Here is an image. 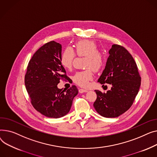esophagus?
I'll list each match as a JSON object with an SVG mask.
<instances>
[{
	"label": "esophagus",
	"mask_w": 157,
	"mask_h": 157,
	"mask_svg": "<svg viewBox=\"0 0 157 157\" xmlns=\"http://www.w3.org/2000/svg\"><path fill=\"white\" fill-rule=\"evenodd\" d=\"M88 90L87 89H79V93H86L87 92Z\"/></svg>",
	"instance_id": "obj_1"
}]
</instances>
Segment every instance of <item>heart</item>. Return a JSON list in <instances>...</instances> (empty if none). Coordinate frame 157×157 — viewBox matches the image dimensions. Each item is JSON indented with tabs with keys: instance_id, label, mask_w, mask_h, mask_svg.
Segmentation results:
<instances>
[{
	"instance_id": "heart-1",
	"label": "heart",
	"mask_w": 157,
	"mask_h": 157,
	"mask_svg": "<svg viewBox=\"0 0 157 157\" xmlns=\"http://www.w3.org/2000/svg\"><path fill=\"white\" fill-rule=\"evenodd\" d=\"M75 51L78 56L87 57L85 67L88 68L84 71L77 72L73 76V81L82 87H86L89 84V82L93 78V71L100 70L104 65L105 58L103 55L99 52L97 44L90 40H80L75 45ZM75 53L70 48L64 49L61 56V63L67 69L72 67L73 59H75ZM91 67L92 69H89Z\"/></svg>"
}]
</instances>
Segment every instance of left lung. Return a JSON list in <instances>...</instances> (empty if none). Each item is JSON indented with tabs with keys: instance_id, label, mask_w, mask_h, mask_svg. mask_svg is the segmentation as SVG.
I'll use <instances>...</instances> for the list:
<instances>
[{
	"instance_id": "left-lung-1",
	"label": "left lung",
	"mask_w": 157,
	"mask_h": 157,
	"mask_svg": "<svg viewBox=\"0 0 157 157\" xmlns=\"http://www.w3.org/2000/svg\"><path fill=\"white\" fill-rule=\"evenodd\" d=\"M105 68L98 79L101 84H111L106 93L95 90L96 112L104 117L115 118L131 108L141 86L137 64L128 51L113 44L109 51Z\"/></svg>"
}]
</instances>
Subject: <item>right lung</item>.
<instances>
[{
    "label": "right lung",
    "instance_id": "right-lung-1",
    "mask_svg": "<svg viewBox=\"0 0 157 157\" xmlns=\"http://www.w3.org/2000/svg\"><path fill=\"white\" fill-rule=\"evenodd\" d=\"M62 46L55 41L45 44L33 55L25 77V84L34 108L43 115L58 118L70 110L78 94L75 86L58 89L61 79L67 78L61 63Z\"/></svg>",
    "mask_w": 157,
    "mask_h": 157
}]
</instances>
